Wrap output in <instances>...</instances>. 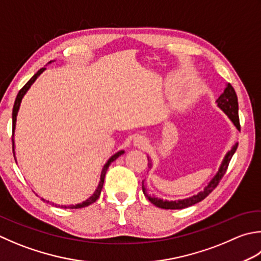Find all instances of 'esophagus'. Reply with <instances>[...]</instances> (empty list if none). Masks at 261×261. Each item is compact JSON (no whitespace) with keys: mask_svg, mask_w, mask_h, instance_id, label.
I'll use <instances>...</instances> for the list:
<instances>
[{"mask_svg":"<svg viewBox=\"0 0 261 261\" xmlns=\"http://www.w3.org/2000/svg\"><path fill=\"white\" fill-rule=\"evenodd\" d=\"M134 142H135V146H137L138 148H146L148 146L147 139L144 137H141V136H137L135 138Z\"/></svg>","mask_w":261,"mask_h":261,"instance_id":"obj_1","label":"esophagus"}]
</instances>
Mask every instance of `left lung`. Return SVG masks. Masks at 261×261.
Segmentation results:
<instances>
[{
	"label": "left lung",
	"mask_w": 261,
	"mask_h": 261,
	"mask_svg": "<svg viewBox=\"0 0 261 261\" xmlns=\"http://www.w3.org/2000/svg\"><path fill=\"white\" fill-rule=\"evenodd\" d=\"M216 103H217V106L219 107V109H221L224 113H225L229 117V120L233 122V124L237 126V129L240 130V127L241 126H240V120H239L238 96H237L236 90H234L231 84L226 85V88L224 89V93L218 97ZM237 148H238V142L232 147V149L227 152L225 157H224L221 167H219V170L216 173V175L212 178V181L208 183V186L205 189H203V191H200L198 195L189 197L187 199H182V200H174V201L163 200V199L156 198V197H150L149 195H148L146 188L144 187V183H142V191H144V195L147 197L148 200H149L151 203H154L155 206L163 208V209H183V208L190 207L192 205H196V203L203 200V199H205L209 195V193H211L214 189L218 186V183L221 182L222 177L226 173L229 161H231L232 156L234 155V152H236ZM148 161H149V158H148ZM148 166L151 167V163H149Z\"/></svg>",
	"instance_id": "8db88e82"
}]
</instances>
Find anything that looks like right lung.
I'll return each mask as SVG.
<instances>
[{
  "mask_svg": "<svg viewBox=\"0 0 261 261\" xmlns=\"http://www.w3.org/2000/svg\"><path fill=\"white\" fill-rule=\"evenodd\" d=\"M50 63V62H49ZM46 68H42L40 70H38L37 71V73L36 74H34L33 76H32V79H30L27 84H25L21 89H20V91L18 93V95H17V98H15V101H14V105H13V110H12V131H13V134H14V129H15V122H17V115H18V111H19V107H20V104H21V100H22V98H23V96L25 95V93H27L28 91V89L30 88V86H32L34 83H35V80L38 78V75L40 74V73H43V71L45 70ZM12 148H13V156H14V160H15V155H14V140L12 139ZM122 154H124V150H120V151H117L116 154H114L113 156H112L109 161H107V163L106 164L104 165V167H103V171H101V174H100V181H99V185H98V187H97V189H96V191L94 192V195L91 196L90 198H88L87 199V200H85V201H83L81 203H78V205H70V206H63V205H59V207H61V208H70V209H78V208H84V207H87V206H89V205H91V203H94L97 199L99 198V196H100V192H101V189H103V185H104V180H105V174H106V172H107V168H109V166L111 165V163L112 162H114L117 157H120ZM15 162H17V160H15ZM42 200H44V199L42 198ZM45 201V200H44ZM46 202H49V201H46Z\"/></svg>",
  "mask_w": 261,
  "mask_h": 261,
  "instance_id": "add662e5",
  "label": "right lung"
}]
</instances>
